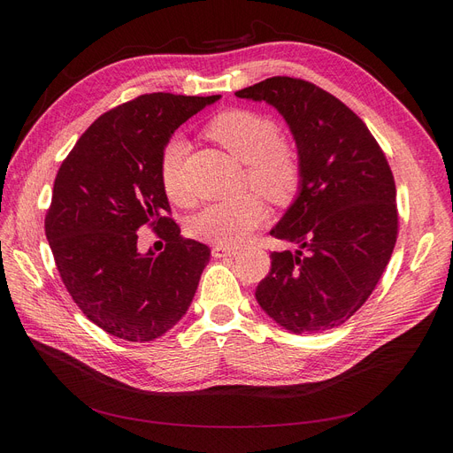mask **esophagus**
I'll list each match as a JSON object with an SVG mask.
<instances>
[{"mask_svg":"<svg viewBox=\"0 0 453 453\" xmlns=\"http://www.w3.org/2000/svg\"><path fill=\"white\" fill-rule=\"evenodd\" d=\"M211 255H213L215 258L234 257V255H238V250H236V248H230V245H215V248L211 250Z\"/></svg>","mask_w":453,"mask_h":453,"instance_id":"1","label":"esophagus"}]
</instances>
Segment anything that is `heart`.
Returning a JSON list of instances; mask_svg holds the SVG:
<instances>
[{
	"mask_svg": "<svg viewBox=\"0 0 453 453\" xmlns=\"http://www.w3.org/2000/svg\"><path fill=\"white\" fill-rule=\"evenodd\" d=\"M210 138L223 145L232 157L245 164L248 181L273 203L289 202L300 187L303 168L291 145L278 140L276 122L251 109H228L208 125ZM188 142L181 134L164 143L158 173L164 193L173 203H187L188 190L183 181V162ZM266 208L255 195L230 202H213L190 217V234L217 245H236L265 223Z\"/></svg>",
	"mask_w": 453,
	"mask_h": 453,
	"instance_id": "heart-1",
	"label": "heart"
}]
</instances>
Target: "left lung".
I'll return each mask as SVG.
<instances>
[{
	"label": "left lung",
	"instance_id": "obj_1",
	"mask_svg": "<svg viewBox=\"0 0 453 453\" xmlns=\"http://www.w3.org/2000/svg\"><path fill=\"white\" fill-rule=\"evenodd\" d=\"M236 96L276 109L303 168L293 203L270 230L296 250L270 253L255 298L285 331H328L366 303L391 258L399 228L391 168L365 122L308 81L270 77Z\"/></svg>",
	"mask_w": 453,
	"mask_h": 453
}]
</instances>
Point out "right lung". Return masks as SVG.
Here are the masks:
<instances>
[{"instance_id":"obj_1","label":"right lung","mask_w":453,"mask_h":453,"mask_svg":"<svg viewBox=\"0 0 453 453\" xmlns=\"http://www.w3.org/2000/svg\"><path fill=\"white\" fill-rule=\"evenodd\" d=\"M221 96L143 94L94 120L62 162L45 234L67 293L105 333L150 342L187 313L210 248L180 234L158 173L170 135ZM167 240L137 248L140 227Z\"/></svg>"}]
</instances>
